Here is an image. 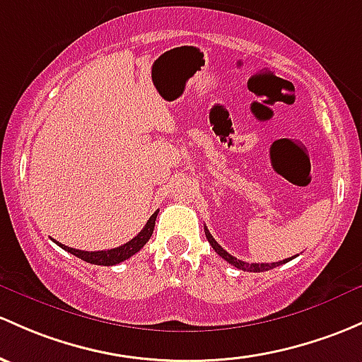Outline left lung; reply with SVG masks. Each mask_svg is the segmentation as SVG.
I'll list each match as a JSON object with an SVG mask.
<instances>
[{"label": "left lung", "mask_w": 362, "mask_h": 362, "mask_svg": "<svg viewBox=\"0 0 362 362\" xmlns=\"http://www.w3.org/2000/svg\"><path fill=\"white\" fill-rule=\"evenodd\" d=\"M204 234H206V239H208V243H210V245H211V248L215 250L216 253H218L220 257L223 258V260H227L230 265H234V267L241 269V271H246V272H265V271H271V269L279 267V265L286 264V262H290V260H293V258H295V257L284 258V260H281V262H272V264H248V262L238 260V258L232 257L230 253H227V251L223 250L222 246H220L218 243L215 241V238H213V235L210 234V230H208L206 227H204Z\"/></svg>", "instance_id": "left-lung-1"}]
</instances>
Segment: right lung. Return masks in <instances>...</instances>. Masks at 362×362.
<instances>
[{
    "label": "right lung",
    "instance_id": "1",
    "mask_svg": "<svg viewBox=\"0 0 362 362\" xmlns=\"http://www.w3.org/2000/svg\"><path fill=\"white\" fill-rule=\"evenodd\" d=\"M156 216H158V211L152 213L151 218L147 220L146 227H144V229L140 230L139 234H136L135 238L132 239V241L124 243V245L117 246V248H112V250L81 251V250H76V248H69V246H66V245H60V243H57V241L55 243L60 246V248L66 250L67 253L74 255V257L81 258V260L88 262V264L105 265V267H109V265H116V264H121V262L128 260V258L133 257V255H135L136 251H140V250L144 248V245H146V243L149 241L152 232H154Z\"/></svg>",
    "mask_w": 362,
    "mask_h": 362
}]
</instances>
